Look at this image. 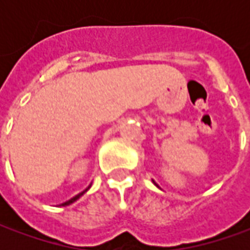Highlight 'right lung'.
<instances>
[{
    "mask_svg": "<svg viewBox=\"0 0 250 250\" xmlns=\"http://www.w3.org/2000/svg\"><path fill=\"white\" fill-rule=\"evenodd\" d=\"M87 190H88V188H87ZM87 190H84V191H82V193H80V194H77V195H75L73 198H71V199H69V201H66V202H64V204H62V206H66V205H71L72 202H75V201H77V199L80 198V197H82L83 194L85 193Z\"/></svg>",
    "mask_w": 250,
    "mask_h": 250,
    "instance_id": "1",
    "label": "right lung"
}]
</instances>
